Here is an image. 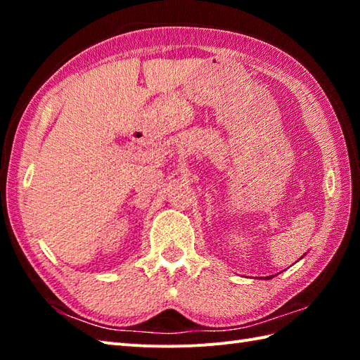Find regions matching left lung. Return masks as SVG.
Instances as JSON below:
<instances>
[{"mask_svg":"<svg viewBox=\"0 0 360 360\" xmlns=\"http://www.w3.org/2000/svg\"><path fill=\"white\" fill-rule=\"evenodd\" d=\"M269 278H271V277H269Z\"/></svg>","mask_w":360,"mask_h":360,"instance_id":"8db88e82","label":"left lung"}]
</instances>
